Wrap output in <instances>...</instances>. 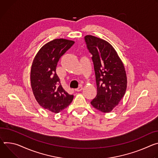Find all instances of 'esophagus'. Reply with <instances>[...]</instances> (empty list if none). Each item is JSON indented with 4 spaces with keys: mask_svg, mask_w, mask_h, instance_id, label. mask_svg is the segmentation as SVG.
I'll use <instances>...</instances> for the list:
<instances>
[{
    "mask_svg": "<svg viewBox=\"0 0 158 158\" xmlns=\"http://www.w3.org/2000/svg\"><path fill=\"white\" fill-rule=\"evenodd\" d=\"M82 89H83V88H82V86H81L78 87V89H75V91H76V92H79L81 91V90H82Z\"/></svg>",
    "mask_w": 158,
    "mask_h": 158,
    "instance_id": "obj_1",
    "label": "esophagus"
}]
</instances>
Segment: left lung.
<instances>
[{
	"instance_id": "obj_1",
	"label": "left lung",
	"mask_w": 158,
	"mask_h": 158,
	"mask_svg": "<svg viewBox=\"0 0 158 158\" xmlns=\"http://www.w3.org/2000/svg\"><path fill=\"white\" fill-rule=\"evenodd\" d=\"M85 40L92 55L97 89L91 104L102 112H110L126 91L127 80L124 64L109 42L92 35H86Z\"/></svg>"
}]
</instances>
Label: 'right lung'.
<instances>
[{
  "label": "right lung",
  "instance_id": "1",
  "mask_svg": "<svg viewBox=\"0 0 158 158\" xmlns=\"http://www.w3.org/2000/svg\"><path fill=\"white\" fill-rule=\"evenodd\" d=\"M74 41L66 39L51 41L38 51L31 69V85L40 106L52 113H59L72 103L73 95L62 87L56 69L61 56Z\"/></svg>",
  "mask_w": 158,
  "mask_h": 158
}]
</instances>
